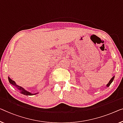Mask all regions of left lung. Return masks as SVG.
<instances>
[{"instance_id": "8db88e82", "label": "left lung", "mask_w": 123, "mask_h": 123, "mask_svg": "<svg viewBox=\"0 0 123 123\" xmlns=\"http://www.w3.org/2000/svg\"><path fill=\"white\" fill-rule=\"evenodd\" d=\"M114 77H115V76H113V77L111 78V80H109V82H108V83L107 85H106V87H109V86L111 85V83H112L113 81V80H114Z\"/></svg>"}]
</instances>
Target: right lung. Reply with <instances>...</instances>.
Returning a JSON list of instances; mask_svg holds the SVG:
<instances>
[{"label":"right lung","instance_id":"1","mask_svg":"<svg viewBox=\"0 0 123 123\" xmlns=\"http://www.w3.org/2000/svg\"><path fill=\"white\" fill-rule=\"evenodd\" d=\"M8 80H9V83H10V84H12V86H15V87L16 88H17L18 90L20 91V93H21V94H23L24 95H25V96H33V95L38 94V93H32L30 92L25 90V89L24 88L21 87V86H18V85H16L15 82L14 80H12V79H11V78L9 77H8Z\"/></svg>","mask_w":123,"mask_h":123}]
</instances>
